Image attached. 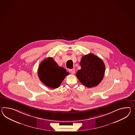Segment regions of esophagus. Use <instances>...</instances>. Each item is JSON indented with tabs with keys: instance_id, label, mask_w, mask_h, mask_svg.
<instances>
[{
	"instance_id": "obj_1",
	"label": "esophagus",
	"mask_w": 135,
	"mask_h": 135,
	"mask_svg": "<svg viewBox=\"0 0 135 135\" xmlns=\"http://www.w3.org/2000/svg\"><path fill=\"white\" fill-rule=\"evenodd\" d=\"M69 72L72 74H74L75 73V70L74 69H70L69 70Z\"/></svg>"
}]
</instances>
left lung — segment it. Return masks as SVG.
Returning a JSON list of instances; mask_svg holds the SVG:
<instances>
[{
  "mask_svg": "<svg viewBox=\"0 0 135 135\" xmlns=\"http://www.w3.org/2000/svg\"><path fill=\"white\" fill-rule=\"evenodd\" d=\"M79 64L81 69L76 73L79 81L88 88L99 84L105 73V65L102 59L90 53L82 56Z\"/></svg>",
  "mask_w": 135,
  "mask_h": 135,
  "instance_id": "obj_1",
  "label": "left lung"
}]
</instances>
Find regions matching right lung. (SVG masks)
<instances>
[{
	"mask_svg": "<svg viewBox=\"0 0 135 135\" xmlns=\"http://www.w3.org/2000/svg\"><path fill=\"white\" fill-rule=\"evenodd\" d=\"M68 75L65 69L59 66L53 58L50 57L40 63L38 70V76L41 81L53 89L59 87Z\"/></svg>",
	"mask_w": 135,
	"mask_h": 135,
	"instance_id": "add662e5",
	"label": "right lung"
}]
</instances>
